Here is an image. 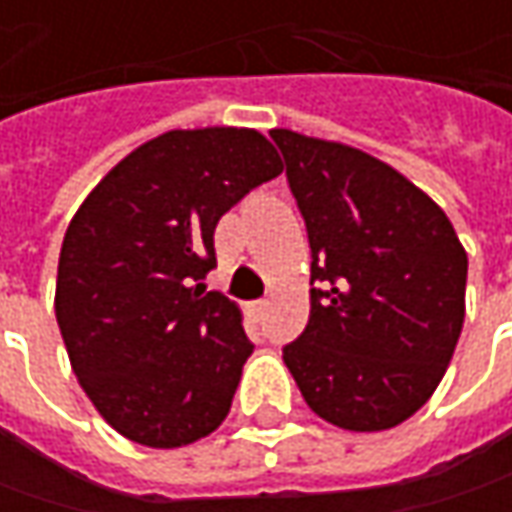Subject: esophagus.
<instances>
[{"label":"esophagus","mask_w":512,"mask_h":512,"mask_svg":"<svg viewBox=\"0 0 512 512\" xmlns=\"http://www.w3.org/2000/svg\"><path fill=\"white\" fill-rule=\"evenodd\" d=\"M247 310L253 313V316H262L267 310V302L265 299H256V302H247Z\"/></svg>","instance_id":"34e87169"}]
</instances>
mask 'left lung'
<instances>
[{"label": "left lung", "instance_id": "left-lung-1", "mask_svg": "<svg viewBox=\"0 0 512 512\" xmlns=\"http://www.w3.org/2000/svg\"><path fill=\"white\" fill-rule=\"evenodd\" d=\"M310 239V319L285 347L307 407L353 433L407 422L442 382L464 325L467 253L422 187L387 162L270 130Z\"/></svg>", "mask_w": 512, "mask_h": 512}]
</instances>
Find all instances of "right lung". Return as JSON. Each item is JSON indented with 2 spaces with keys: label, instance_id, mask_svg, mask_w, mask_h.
<instances>
[{
  "label": "right lung",
  "instance_id": "obj_1",
  "mask_svg": "<svg viewBox=\"0 0 512 512\" xmlns=\"http://www.w3.org/2000/svg\"><path fill=\"white\" fill-rule=\"evenodd\" d=\"M282 170L259 130H168L73 213L56 322L82 390L130 442L185 447L225 422L253 344L236 302L190 285L216 265L219 219Z\"/></svg>",
  "mask_w": 512,
  "mask_h": 512
}]
</instances>
